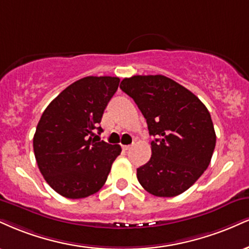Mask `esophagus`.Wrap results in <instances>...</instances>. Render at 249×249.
Instances as JSON below:
<instances>
[{"mask_svg": "<svg viewBox=\"0 0 249 249\" xmlns=\"http://www.w3.org/2000/svg\"><path fill=\"white\" fill-rule=\"evenodd\" d=\"M131 147H132L131 145H124L123 146V149H124V151H128V149H131Z\"/></svg>", "mask_w": 249, "mask_h": 249, "instance_id": "1", "label": "esophagus"}]
</instances>
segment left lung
Wrapping results in <instances>:
<instances>
[{"label": "left lung", "mask_w": 249, "mask_h": 249, "mask_svg": "<svg viewBox=\"0 0 249 249\" xmlns=\"http://www.w3.org/2000/svg\"><path fill=\"white\" fill-rule=\"evenodd\" d=\"M155 139L152 157L137 169L142 188L158 197L184 193L210 164L215 132L210 112L196 95L163 75H134L121 82Z\"/></svg>", "instance_id": "8db88e82"}]
</instances>
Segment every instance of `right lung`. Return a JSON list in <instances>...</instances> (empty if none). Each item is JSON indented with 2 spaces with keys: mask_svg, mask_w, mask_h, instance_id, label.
<instances>
[{
  "mask_svg": "<svg viewBox=\"0 0 249 249\" xmlns=\"http://www.w3.org/2000/svg\"><path fill=\"white\" fill-rule=\"evenodd\" d=\"M118 86V77H83L60 92L40 117L34 137L38 168L66 198L97 193L121 154V146L100 142L94 133L103 131L102 116Z\"/></svg>",
  "mask_w": 249,
  "mask_h": 249,
  "instance_id": "right-lung-1",
  "label": "right lung"
}]
</instances>
